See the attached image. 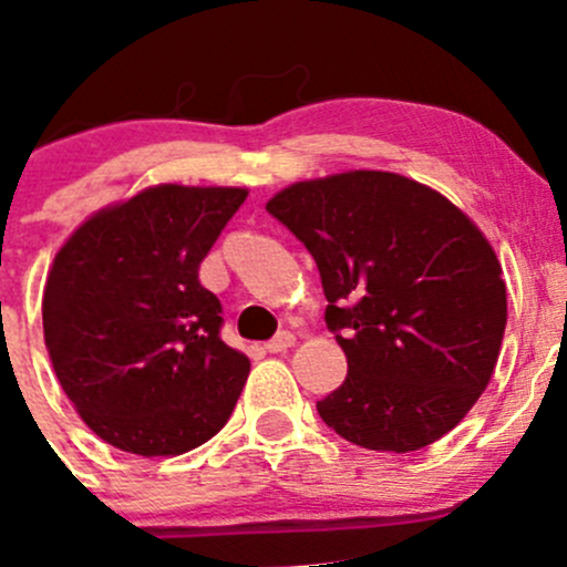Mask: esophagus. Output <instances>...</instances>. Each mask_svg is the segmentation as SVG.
<instances>
[{
  "instance_id": "1",
  "label": "esophagus",
  "mask_w": 567,
  "mask_h": 567,
  "mask_svg": "<svg viewBox=\"0 0 567 567\" xmlns=\"http://www.w3.org/2000/svg\"><path fill=\"white\" fill-rule=\"evenodd\" d=\"M293 343H296V334L285 329V332H277L271 340H268L266 351H271V354H282V351H288Z\"/></svg>"
}]
</instances>
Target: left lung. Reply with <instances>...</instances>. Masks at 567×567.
<instances>
[{"label":"left lung","mask_w":567,"mask_h":567,"mask_svg":"<svg viewBox=\"0 0 567 567\" xmlns=\"http://www.w3.org/2000/svg\"><path fill=\"white\" fill-rule=\"evenodd\" d=\"M266 210L316 260L349 362L316 404L321 421L371 452L441 441L491 382L507 327L485 235L446 196L388 172L296 183Z\"/></svg>","instance_id":"8db88e82"}]
</instances>
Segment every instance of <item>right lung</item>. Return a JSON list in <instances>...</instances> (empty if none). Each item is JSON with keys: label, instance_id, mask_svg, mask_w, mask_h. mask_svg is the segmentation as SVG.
Wrapping results in <instances>:
<instances>
[{"label": "right lung", "instance_id": "obj_1", "mask_svg": "<svg viewBox=\"0 0 567 567\" xmlns=\"http://www.w3.org/2000/svg\"><path fill=\"white\" fill-rule=\"evenodd\" d=\"M244 202V188L157 185L87 218L54 257L49 360L110 446L183 454L233 415L249 357L221 340V301L199 266Z\"/></svg>", "mask_w": 567, "mask_h": 567}]
</instances>
